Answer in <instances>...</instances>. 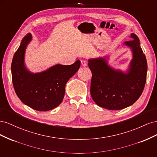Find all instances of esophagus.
Instances as JSON below:
<instances>
[{
	"label": "esophagus",
	"instance_id": "1",
	"mask_svg": "<svg viewBox=\"0 0 157 157\" xmlns=\"http://www.w3.org/2000/svg\"><path fill=\"white\" fill-rule=\"evenodd\" d=\"M81 65L82 67H85V66L87 65V62L85 60H82L81 61Z\"/></svg>",
	"mask_w": 157,
	"mask_h": 157
}]
</instances>
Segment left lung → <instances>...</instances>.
I'll return each instance as SVG.
<instances>
[{
    "mask_svg": "<svg viewBox=\"0 0 157 157\" xmlns=\"http://www.w3.org/2000/svg\"><path fill=\"white\" fill-rule=\"evenodd\" d=\"M132 40L122 46L129 48L132 58L125 71L109 64V55L89 59L92 71L90 94L94 102L109 110H120L134 104L143 92L146 82L147 63L139 38L131 33ZM117 46L116 50L121 48Z\"/></svg>",
    "mask_w": 157,
    "mask_h": 157,
    "instance_id": "8db88e82",
    "label": "left lung"
}]
</instances>
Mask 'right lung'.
<instances>
[{
  "label": "right lung",
  "mask_w": 157,
  "mask_h": 157,
  "mask_svg": "<svg viewBox=\"0 0 157 157\" xmlns=\"http://www.w3.org/2000/svg\"><path fill=\"white\" fill-rule=\"evenodd\" d=\"M32 39L31 33L23 37L13 57L11 71L13 88L25 105L36 111H50L63 101L66 83L79 69L80 61L70 65L58 63L41 72L33 73L25 62L26 49Z\"/></svg>",
  "instance_id": "add662e5"
}]
</instances>
